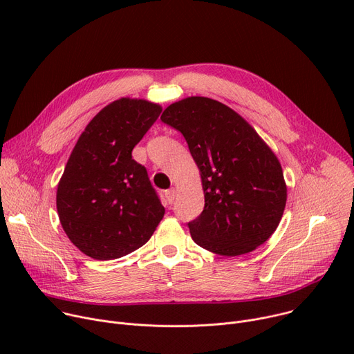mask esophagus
<instances>
[{
    "label": "esophagus",
    "instance_id": "obj_1",
    "mask_svg": "<svg viewBox=\"0 0 354 354\" xmlns=\"http://www.w3.org/2000/svg\"><path fill=\"white\" fill-rule=\"evenodd\" d=\"M175 195H176V191L172 188V189H167L166 192H165V198H166V202L167 203H172L174 202V199H175Z\"/></svg>",
    "mask_w": 354,
    "mask_h": 354
}]
</instances>
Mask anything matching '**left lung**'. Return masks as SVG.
<instances>
[{
    "label": "left lung",
    "instance_id": "left-lung-1",
    "mask_svg": "<svg viewBox=\"0 0 354 354\" xmlns=\"http://www.w3.org/2000/svg\"><path fill=\"white\" fill-rule=\"evenodd\" d=\"M160 120L182 133L201 172L205 207L188 222L195 243L227 257L264 244L287 201L281 165L264 140L232 109L208 97L172 103Z\"/></svg>",
    "mask_w": 354,
    "mask_h": 354
}]
</instances>
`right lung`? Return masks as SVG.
I'll use <instances>...</instances> for the list:
<instances>
[{"mask_svg":"<svg viewBox=\"0 0 354 354\" xmlns=\"http://www.w3.org/2000/svg\"><path fill=\"white\" fill-rule=\"evenodd\" d=\"M160 106L119 99L90 120L57 188V212L71 243L95 259H116L152 236L165 208L133 147L158 120Z\"/></svg>","mask_w":354,"mask_h":354,"instance_id":"1","label":"right lung"}]
</instances>
